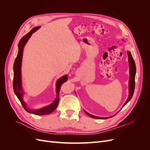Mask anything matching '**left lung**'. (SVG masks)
<instances>
[{"instance_id": "left-lung-1", "label": "left lung", "mask_w": 150, "mask_h": 150, "mask_svg": "<svg viewBox=\"0 0 150 150\" xmlns=\"http://www.w3.org/2000/svg\"><path fill=\"white\" fill-rule=\"evenodd\" d=\"M128 62H129V95H128V98L127 99L126 101L124 104V105L122 107H124L126 104L128 103L130 100L131 98H132L133 93H134V86H135V75H136V65H135V62L134 61L132 55H131V52L128 51ZM85 113L87 115L89 116L90 117H93V118L94 119H99V120H105L110 118V117H111L112 116H115L116 114L115 115H113L110 117H98L96 116H94L89 114V112L87 111H86L84 110Z\"/></svg>"}]
</instances>
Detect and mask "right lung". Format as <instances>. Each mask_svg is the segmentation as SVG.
Returning a JSON list of instances; mask_svg holds the SVG:
<instances>
[{"label": "right lung", "mask_w": 150, "mask_h": 150, "mask_svg": "<svg viewBox=\"0 0 150 150\" xmlns=\"http://www.w3.org/2000/svg\"><path fill=\"white\" fill-rule=\"evenodd\" d=\"M40 28V26L35 27L33 29H32L29 33L25 35L23 38H22L18 44V48H19V51H18L17 56L16 58L14 63H13V89L14 93L17 96V98L21 101L22 105L23 106L24 108L28 111V112L32 113L35 115H49L50 113L52 112L54 110H56L59 101V91L61 89V85L64 82H66L67 80V76L66 74L64 76H62L61 78L59 79L56 84V98L54 99V101L48 106H44L43 108H39V109H30L27 107L25 103L24 102L23 99V94H24L23 89H22V77H21V66H22V56H23V51L24 48L25 47V45L26 44L27 42L28 41L29 38L31 37L32 34L36 30H38Z\"/></svg>", "instance_id": "obj_1"}]
</instances>
